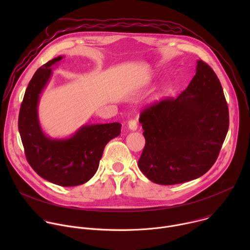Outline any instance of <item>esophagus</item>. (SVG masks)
Masks as SVG:
<instances>
[{
	"label": "esophagus",
	"instance_id": "34e87169",
	"mask_svg": "<svg viewBox=\"0 0 250 250\" xmlns=\"http://www.w3.org/2000/svg\"><path fill=\"white\" fill-rule=\"evenodd\" d=\"M127 126L130 130H136L137 129V122L135 120H129L127 123Z\"/></svg>",
	"mask_w": 250,
	"mask_h": 250
}]
</instances>
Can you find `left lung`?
<instances>
[{"label":"left lung","instance_id":"left-lung-1","mask_svg":"<svg viewBox=\"0 0 250 250\" xmlns=\"http://www.w3.org/2000/svg\"><path fill=\"white\" fill-rule=\"evenodd\" d=\"M197 63L181 95L157 102L139 116L146 146L137 165L156 184H180L204 175L227 136L229 117L221 82L206 62Z\"/></svg>","mask_w":250,"mask_h":250}]
</instances>
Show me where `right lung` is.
<instances>
[{"label":"right lung","mask_w":250,"mask_h":250,"mask_svg":"<svg viewBox=\"0 0 250 250\" xmlns=\"http://www.w3.org/2000/svg\"><path fill=\"white\" fill-rule=\"evenodd\" d=\"M62 58L42 65L29 81L20 110L19 131L31 168L53 184L73 187L95 175L105 145L121 134L122 125H86L66 139H52L43 133L38 115L40 95L51 76V67Z\"/></svg>","instance_id":"1"}]
</instances>
